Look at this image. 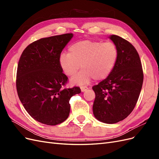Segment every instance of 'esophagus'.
<instances>
[{"instance_id": "obj_1", "label": "esophagus", "mask_w": 159, "mask_h": 159, "mask_svg": "<svg viewBox=\"0 0 159 159\" xmlns=\"http://www.w3.org/2000/svg\"><path fill=\"white\" fill-rule=\"evenodd\" d=\"M87 89H88V88L87 87V86H81V92H84V91H85Z\"/></svg>"}]
</instances>
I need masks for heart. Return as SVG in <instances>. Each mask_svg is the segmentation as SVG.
<instances>
[{
  "mask_svg": "<svg viewBox=\"0 0 159 159\" xmlns=\"http://www.w3.org/2000/svg\"><path fill=\"white\" fill-rule=\"evenodd\" d=\"M68 53H61L59 63L64 73L71 77L80 68L81 71L71 80L73 84L84 85L93 78L101 80L111 73L118 58L117 46L112 42L90 40L76 42L69 47Z\"/></svg>",
  "mask_w": 159,
  "mask_h": 159,
  "instance_id": "obj_1",
  "label": "heart"
}]
</instances>
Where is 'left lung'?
<instances>
[{"mask_svg": "<svg viewBox=\"0 0 159 159\" xmlns=\"http://www.w3.org/2000/svg\"><path fill=\"white\" fill-rule=\"evenodd\" d=\"M118 50V58L106 79L92 88L95 117L107 124L125 119L134 108L140 95L143 72L140 57L127 40L116 35L109 36Z\"/></svg>", "mask_w": 159, "mask_h": 159, "instance_id": "1", "label": "left lung"}]
</instances>
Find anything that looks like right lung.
<instances>
[{
  "label": "right lung",
  "mask_w": 159,
  "mask_h": 159,
  "mask_svg": "<svg viewBox=\"0 0 159 159\" xmlns=\"http://www.w3.org/2000/svg\"><path fill=\"white\" fill-rule=\"evenodd\" d=\"M73 34L50 36L28 45L20 57L16 89L24 107L36 121L56 125L68 119L70 99L81 93L79 87L64 88L68 81L59 57Z\"/></svg>",
  "instance_id": "obj_1"
}]
</instances>
